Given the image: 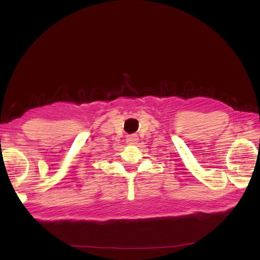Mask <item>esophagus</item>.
<instances>
[{
	"instance_id": "esophagus-1",
	"label": "esophagus",
	"mask_w": 260,
	"mask_h": 260,
	"mask_svg": "<svg viewBox=\"0 0 260 260\" xmlns=\"http://www.w3.org/2000/svg\"><path fill=\"white\" fill-rule=\"evenodd\" d=\"M137 136L136 135H128L127 136V140H126V142H127V144H131V145H133V144H136V142H137Z\"/></svg>"
}]
</instances>
